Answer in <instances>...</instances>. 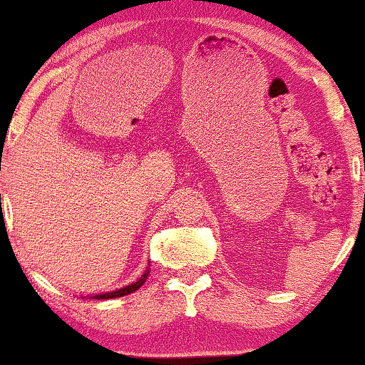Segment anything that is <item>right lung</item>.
I'll list each match as a JSON object with an SVG mask.
<instances>
[{"mask_svg":"<svg viewBox=\"0 0 365 365\" xmlns=\"http://www.w3.org/2000/svg\"><path fill=\"white\" fill-rule=\"evenodd\" d=\"M147 276H148V269L145 271V273L142 274L140 279L135 281V283H132V284H129V286L122 287V289H117V291H112V292H106V294H96V296H91V297H92V299H112V297H120V296L130 294V292L137 291L138 287H140L143 283H145Z\"/></svg>","mask_w":365,"mask_h":365,"instance_id":"right-lung-1","label":"right lung"}]
</instances>
